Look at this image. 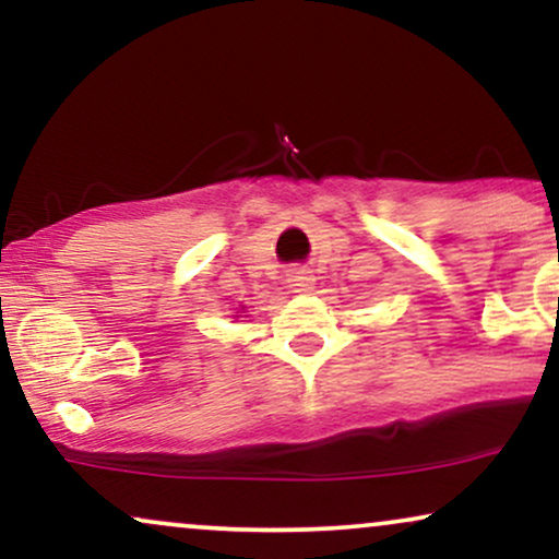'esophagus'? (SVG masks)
Wrapping results in <instances>:
<instances>
[{
  "label": "esophagus",
  "instance_id": "1",
  "mask_svg": "<svg viewBox=\"0 0 559 559\" xmlns=\"http://www.w3.org/2000/svg\"><path fill=\"white\" fill-rule=\"evenodd\" d=\"M286 281L294 294H309L311 288H314V275H311V271H307V267H292Z\"/></svg>",
  "mask_w": 559,
  "mask_h": 559
}]
</instances>
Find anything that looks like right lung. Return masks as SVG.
<instances>
[{"instance_id": "1", "label": "right lung", "mask_w": 559, "mask_h": 559, "mask_svg": "<svg viewBox=\"0 0 559 559\" xmlns=\"http://www.w3.org/2000/svg\"><path fill=\"white\" fill-rule=\"evenodd\" d=\"M242 311H245V307H242ZM242 311H235V317H240V314H242Z\"/></svg>"}]
</instances>
